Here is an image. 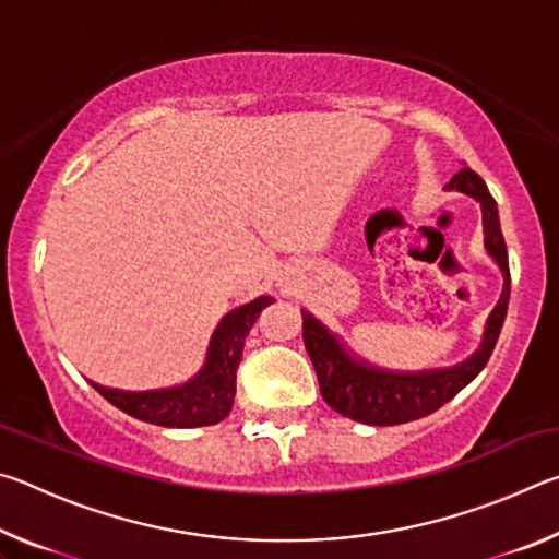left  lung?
<instances>
[{
	"label": "left lung",
	"instance_id": "1",
	"mask_svg": "<svg viewBox=\"0 0 559 559\" xmlns=\"http://www.w3.org/2000/svg\"><path fill=\"white\" fill-rule=\"evenodd\" d=\"M443 189L468 194L480 204L484 246L488 257L496 261V266L503 273V290H500L496 308L490 310L486 320L484 337H480L476 353L461 359L459 365L439 367V370L400 372L377 367L355 355L343 343V337L328 330V325L320 323L310 310H300L302 343H306L308 355L313 359L320 394H323L328 406H333L337 414L349 416L355 421L372 424V427H394V424H406L437 412L439 406L451 402L463 386L476 380L498 343L510 298L508 249L503 231H500L498 204L490 197L484 179L471 167L459 169Z\"/></svg>",
	"mask_w": 559,
	"mask_h": 559
}]
</instances>
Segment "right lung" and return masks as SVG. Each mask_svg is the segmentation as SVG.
I'll return each mask as SVG.
<instances>
[{
  "label": "right lung",
  "instance_id": "right-lung-1",
  "mask_svg": "<svg viewBox=\"0 0 559 559\" xmlns=\"http://www.w3.org/2000/svg\"><path fill=\"white\" fill-rule=\"evenodd\" d=\"M271 296H259L234 308L214 328L202 370L185 384L165 390L128 392L91 382L93 390L106 396L120 412L140 421L157 424L167 429H194L219 424L229 416L236 394V370H239L243 343L257 323L261 310L271 306Z\"/></svg>",
  "mask_w": 559,
  "mask_h": 559
}]
</instances>
